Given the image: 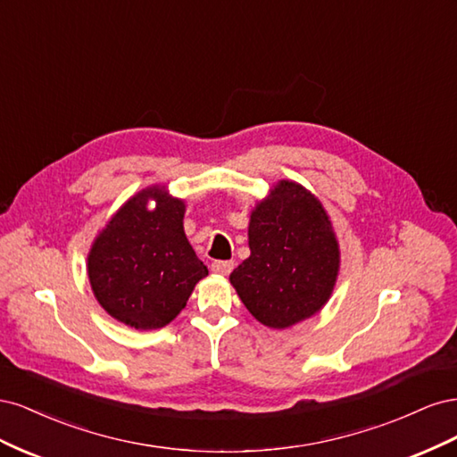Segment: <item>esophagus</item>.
Masks as SVG:
<instances>
[{"label": "esophagus", "mask_w": 457, "mask_h": 457, "mask_svg": "<svg viewBox=\"0 0 457 457\" xmlns=\"http://www.w3.org/2000/svg\"><path fill=\"white\" fill-rule=\"evenodd\" d=\"M232 269H234L232 261H215V262H212V270L215 274H220V276H228Z\"/></svg>", "instance_id": "obj_1"}]
</instances>
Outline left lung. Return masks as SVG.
I'll use <instances>...</instances> for the list:
<instances>
[{"instance_id":"1","label":"left lung","mask_w":457,"mask_h":457,"mask_svg":"<svg viewBox=\"0 0 457 457\" xmlns=\"http://www.w3.org/2000/svg\"><path fill=\"white\" fill-rule=\"evenodd\" d=\"M252 255L230 274L245 309L274 329L320 311L337 280L339 245L331 220L307 188L280 181L250 217Z\"/></svg>"}]
</instances>
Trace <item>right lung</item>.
I'll return each instance as SVG.
<instances>
[{
	"mask_svg": "<svg viewBox=\"0 0 457 457\" xmlns=\"http://www.w3.org/2000/svg\"><path fill=\"white\" fill-rule=\"evenodd\" d=\"M154 199L157 205L148 208ZM185 202L148 187L123 204L95 238L87 257L101 307L135 329H158L181 312L207 276L185 237Z\"/></svg>",
	"mask_w": 457,
	"mask_h": 457,
	"instance_id": "obj_1",
	"label": "right lung"
}]
</instances>
